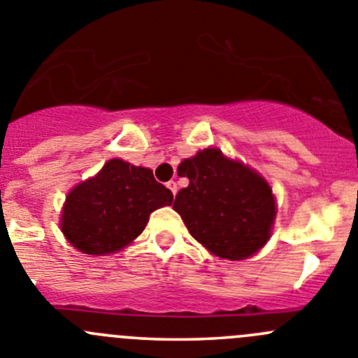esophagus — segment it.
Masks as SVG:
<instances>
[{
  "instance_id": "1",
  "label": "esophagus",
  "mask_w": 358,
  "mask_h": 358,
  "mask_svg": "<svg viewBox=\"0 0 358 358\" xmlns=\"http://www.w3.org/2000/svg\"><path fill=\"white\" fill-rule=\"evenodd\" d=\"M168 187H169V190H171L173 192V196H176V192H178V187H176V182H168Z\"/></svg>"
}]
</instances>
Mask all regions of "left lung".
<instances>
[{"label": "left lung", "instance_id": "1", "mask_svg": "<svg viewBox=\"0 0 358 358\" xmlns=\"http://www.w3.org/2000/svg\"><path fill=\"white\" fill-rule=\"evenodd\" d=\"M189 187L176 194L173 208L187 229L219 258L243 259L270 238L275 201L268 183L220 150L206 148L178 166Z\"/></svg>", "mask_w": 358, "mask_h": 358}]
</instances>
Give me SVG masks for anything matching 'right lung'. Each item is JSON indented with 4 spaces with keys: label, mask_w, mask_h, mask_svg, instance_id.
Instances as JSON below:
<instances>
[{
    "label": "right lung",
    "mask_w": 358,
    "mask_h": 358,
    "mask_svg": "<svg viewBox=\"0 0 358 358\" xmlns=\"http://www.w3.org/2000/svg\"><path fill=\"white\" fill-rule=\"evenodd\" d=\"M171 203L173 192L152 169L113 159L66 196L62 231L85 255H111L141 235L153 210Z\"/></svg>",
    "instance_id": "right-lung-1"
}]
</instances>
